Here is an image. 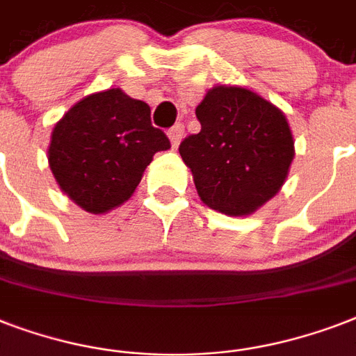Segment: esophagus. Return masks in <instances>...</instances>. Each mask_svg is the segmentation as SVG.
Listing matches in <instances>:
<instances>
[{"instance_id":"1","label":"esophagus","mask_w":356,"mask_h":356,"mask_svg":"<svg viewBox=\"0 0 356 356\" xmlns=\"http://www.w3.org/2000/svg\"><path fill=\"white\" fill-rule=\"evenodd\" d=\"M184 134V125L183 123H175L170 131H168V136H170V140H172V145L173 147H177L179 142H181V138H183Z\"/></svg>"}]
</instances>
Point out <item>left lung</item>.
Listing matches in <instances>:
<instances>
[{"label": "left lung", "mask_w": 356, "mask_h": 356, "mask_svg": "<svg viewBox=\"0 0 356 356\" xmlns=\"http://www.w3.org/2000/svg\"><path fill=\"white\" fill-rule=\"evenodd\" d=\"M201 123L179 145L201 201L227 216H248L281 190L293 161L282 111L242 86H214L195 108Z\"/></svg>", "instance_id": "left-lung-1"}]
</instances>
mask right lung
Wrapping results in <instances>:
<instances>
[{"label":"right lung","mask_w":356,"mask_h":356,"mask_svg":"<svg viewBox=\"0 0 356 356\" xmlns=\"http://www.w3.org/2000/svg\"><path fill=\"white\" fill-rule=\"evenodd\" d=\"M166 149L170 140L151 125L149 105L111 88L83 97L58 120L47 161L70 200L103 214L133 195L153 155Z\"/></svg>","instance_id":"1"}]
</instances>
